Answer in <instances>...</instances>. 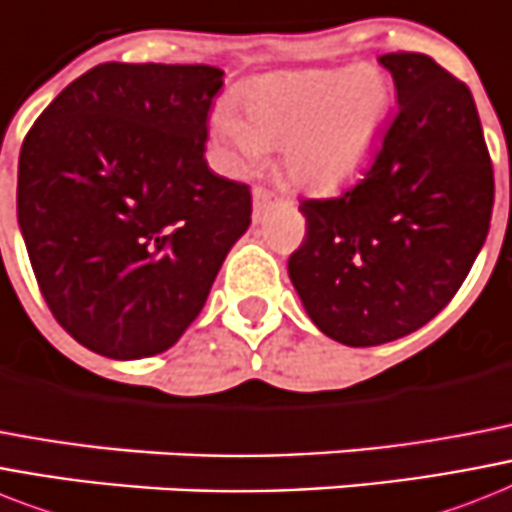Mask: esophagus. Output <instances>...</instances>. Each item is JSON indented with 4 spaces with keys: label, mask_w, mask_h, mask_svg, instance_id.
<instances>
[{
    "label": "esophagus",
    "mask_w": 512,
    "mask_h": 512,
    "mask_svg": "<svg viewBox=\"0 0 512 512\" xmlns=\"http://www.w3.org/2000/svg\"><path fill=\"white\" fill-rule=\"evenodd\" d=\"M281 202V194L273 189H265V186H255V191H252V218L263 220V215L268 213L270 207L278 205Z\"/></svg>",
    "instance_id": "esophagus-1"
}]
</instances>
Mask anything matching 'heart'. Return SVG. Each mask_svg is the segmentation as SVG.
<instances>
[{
    "label": "heart",
    "mask_w": 512,
    "mask_h": 512,
    "mask_svg": "<svg viewBox=\"0 0 512 512\" xmlns=\"http://www.w3.org/2000/svg\"><path fill=\"white\" fill-rule=\"evenodd\" d=\"M389 105L386 78L371 65L276 73L252 83L247 118L228 107L220 110L213 134L236 176L252 173L270 147H284L292 181L331 191L363 168Z\"/></svg>",
    "instance_id": "heart-1"
}]
</instances>
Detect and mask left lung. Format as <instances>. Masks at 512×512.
<instances>
[{
  "label": "left lung",
  "instance_id": "obj_1",
  "mask_svg": "<svg viewBox=\"0 0 512 512\" xmlns=\"http://www.w3.org/2000/svg\"><path fill=\"white\" fill-rule=\"evenodd\" d=\"M397 110L363 178L299 199L289 276L307 315L347 347L426 326L463 286L489 234L494 170L471 91L434 57L389 52Z\"/></svg>",
  "mask_w": 512,
  "mask_h": 512
}]
</instances>
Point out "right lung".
I'll return each mask as SVG.
<instances>
[{"label":"right lung","mask_w":512,"mask_h":512,"mask_svg":"<svg viewBox=\"0 0 512 512\" xmlns=\"http://www.w3.org/2000/svg\"><path fill=\"white\" fill-rule=\"evenodd\" d=\"M223 70L102 62L23 139L18 223L41 297L78 344L157 355L205 305L252 191L207 168Z\"/></svg>","instance_id":"obj_1"}]
</instances>
